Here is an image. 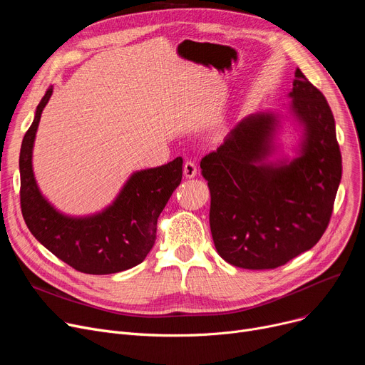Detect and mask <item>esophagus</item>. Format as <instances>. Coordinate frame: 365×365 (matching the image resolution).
Instances as JSON below:
<instances>
[{"mask_svg": "<svg viewBox=\"0 0 365 365\" xmlns=\"http://www.w3.org/2000/svg\"><path fill=\"white\" fill-rule=\"evenodd\" d=\"M183 175L187 179H192L197 176V165L192 161H186L183 165Z\"/></svg>", "mask_w": 365, "mask_h": 365, "instance_id": "esophagus-1", "label": "esophagus"}]
</instances>
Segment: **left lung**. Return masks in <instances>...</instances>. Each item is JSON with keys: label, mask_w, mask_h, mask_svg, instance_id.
<instances>
[{"label": "left lung", "mask_w": 365, "mask_h": 365, "mask_svg": "<svg viewBox=\"0 0 365 365\" xmlns=\"http://www.w3.org/2000/svg\"><path fill=\"white\" fill-rule=\"evenodd\" d=\"M290 117L302 130L297 157L271 160L281 115L252 113L201 160L210 229L222 259L244 269H274L319 241L341 179L333 112L296 69Z\"/></svg>", "instance_id": "8db88e82"}]
</instances>
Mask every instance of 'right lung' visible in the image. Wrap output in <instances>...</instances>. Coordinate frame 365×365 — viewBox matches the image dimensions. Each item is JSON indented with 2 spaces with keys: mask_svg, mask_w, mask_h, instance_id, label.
<instances>
[{
  "mask_svg": "<svg viewBox=\"0 0 365 365\" xmlns=\"http://www.w3.org/2000/svg\"><path fill=\"white\" fill-rule=\"evenodd\" d=\"M53 94L50 87L36 106L26 131L19 170L21 207L31 234L73 269L108 275L145 260L157 238V220L173 190L182 182L183 160L133 173L118 197L101 213L72 217L56 210L41 194L32 170V149L41 113Z\"/></svg>",
  "mask_w": 365,
  "mask_h": 365,
  "instance_id": "add662e5",
  "label": "right lung"
}]
</instances>
